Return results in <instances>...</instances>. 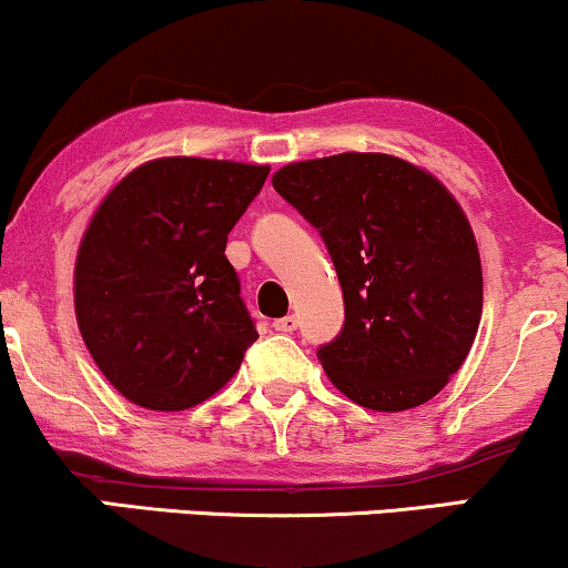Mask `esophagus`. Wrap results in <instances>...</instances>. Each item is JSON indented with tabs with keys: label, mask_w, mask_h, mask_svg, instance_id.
<instances>
[{
	"label": "esophagus",
	"mask_w": 568,
	"mask_h": 568,
	"mask_svg": "<svg viewBox=\"0 0 568 568\" xmlns=\"http://www.w3.org/2000/svg\"><path fill=\"white\" fill-rule=\"evenodd\" d=\"M272 328L275 331H283V334H293V331L298 328V321L293 315H285V317H277L275 323H272Z\"/></svg>",
	"instance_id": "1"
}]
</instances>
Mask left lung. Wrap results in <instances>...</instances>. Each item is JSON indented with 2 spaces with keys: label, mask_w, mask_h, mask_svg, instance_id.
Segmentation results:
<instances>
[{
  "label": "left lung",
  "mask_w": 568,
  "mask_h": 568,
  "mask_svg": "<svg viewBox=\"0 0 568 568\" xmlns=\"http://www.w3.org/2000/svg\"><path fill=\"white\" fill-rule=\"evenodd\" d=\"M272 186L317 226L342 283L344 328L317 349L334 387L389 414L438 395L484 312L478 243L454 194L382 152L291 162Z\"/></svg>",
  "instance_id": "obj_1"
}]
</instances>
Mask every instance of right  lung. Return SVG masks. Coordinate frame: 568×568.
<instances>
[{
  "label": "right lung",
  "mask_w": 568,
  "mask_h": 568,
  "mask_svg": "<svg viewBox=\"0 0 568 568\" xmlns=\"http://www.w3.org/2000/svg\"><path fill=\"white\" fill-rule=\"evenodd\" d=\"M270 165L158 158L101 200L74 262V315L109 384L135 406L216 395L256 342L226 234Z\"/></svg>",
  "instance_id": "obj_1"
}]
</instances>
